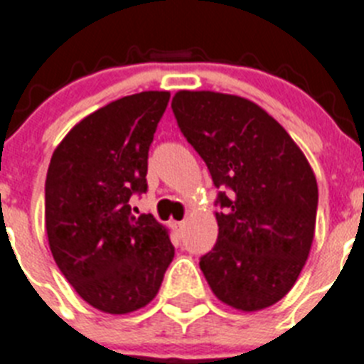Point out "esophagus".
<instances>
[{"label":"esophagus","instance_id":"34e87169","mask_svg":"<svg viewBox=\"0 0 364 364\" xmlns=\"http://www.w3.org/2000/svg\"><path fill=\"white\" fill-rule=\"evenodd\" d=\"M171 225H173V231H175V235L180 238V235H182V229H184L186 222H173Z\"/></svg>","mask_w":364,"mask_h":364}]
</instances>
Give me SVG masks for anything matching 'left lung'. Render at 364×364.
<instances>
[{"label":"left lung","mask_w":364,"mask_h":364,"mask_svg":"<svg viewBox=\"0 0 364 364\" xmlns=\"http://www.w3.org/2000/svg\"><path fill=\"white\" fill-rule=\"evenodd\" d=\"M171 108L216 188L228 189L216 198L218 240L200 269L222 303L263 311L294 287L311 252L314 171L285 128L249 99L180 90Z\"/></svg>","instance_id":"1"}]
</instances>
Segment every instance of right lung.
Segmentation results:
<instances>
[{
  "instance_id": "add662e5",
  "label": "right lung",
  "mask_w": 364,
  "mask_h": 364,
  "mask_svg": "<svg viewBox=\"0 0 364 364\" xmlns=\"http://www.w3.org/2000/svg\"><path fill=\"white\" fill-rule=\"evenodd\" d=\"M169 92H141L90 113L59 142L45 184L53 259L88 305L129 314L156 296L175 247L153 215L135 216L148 151Z\"/></svg>"
}]
</instances>
